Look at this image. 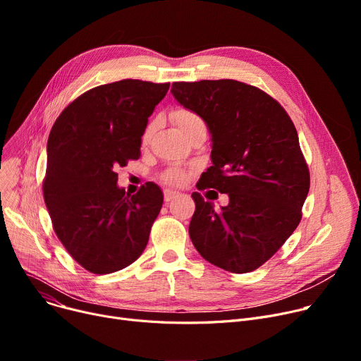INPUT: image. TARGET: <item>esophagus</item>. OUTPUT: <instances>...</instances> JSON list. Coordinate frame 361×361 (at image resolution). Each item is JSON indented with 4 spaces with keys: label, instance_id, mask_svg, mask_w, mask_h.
<instances>
[{
    "label": "esophagus",
    "instance_id": "34e87169",
    "mask_svg": "<svg viewBox=\"0 0 361 361\" xmlns=\"http://www.w3.org/2000/svg\"><path fill=\"white\" fill-rule=\"evenodd\" d=\"M177 196H178V193H176V192L165 190V193H164V200H165V203H169V202H173Z\"/></svg>",
    "mask_w": 361,
    "mask_h": 361
}]
</instances>
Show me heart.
<instances>
[{"label": "heart", "mask_w": 361, "mask_h": 361, "mask_svg": "<svg viewBox=\"0 0 361 361\" xmlns=\"http://www.w3.org/2000/svg\"><path fill=\"white\" fill-rule=\"evenodd\" d=\"M171 118H173V121L177 124V127L184 133L185 136L195 127L203 124V120L200 118L197 112H195L190 108H184V106H178V108L173 109V112H171ZM154 131H155V123H150L143 133V137H142L143 142H147L150 139V136L154 135ZM162 180L171 185H181L185 181V174L178 168H171L166 171V173L162 174Z\"/></svg>", "instance_id": "b5f03b06"}]
</instances>
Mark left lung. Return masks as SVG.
<instances>
[{"label": "left lung", "instance_id": "obj_1", "mask_svg": "<svg viewBox=\"0 0 361 361\" xmlns=\"http://www.w3.org/2000/svg\"><path fill=\"white\" fill-rule=\"evenodd\" d=\"M171 92L212 133L214 165L197 188L230 196L228 206L215 211L195 192L188 234L215 267L252 272L282 247L302 216L310 173L294 123L271 94L243 82H176Z\"/></svg>", "mask_w": 361, "mask_h": 361}]
</instances>
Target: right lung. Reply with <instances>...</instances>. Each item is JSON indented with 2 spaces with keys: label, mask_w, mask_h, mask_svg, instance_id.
<instances>
[{
  "label": "right lung",
  "mask_w": 361,
  "mask_h": 361,
  "mask_svg": "<svg viewBox=\"0 0 361 361\" xmlns=\"http://www.w3.org/2000/svg\"><path fill=\"white\" fill-rule=\"evenodd\" d=\"M168 89L135 79L97 86L70 102L51 128L45 204L56 237L92 274L124 269L146 247L162 192L146 183L128 196L116 171L140 158L147 118Z\"/></svg>",
  "instance_id": "1"
}]
</instances>
